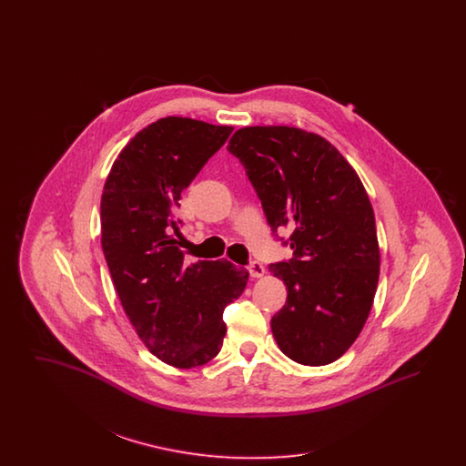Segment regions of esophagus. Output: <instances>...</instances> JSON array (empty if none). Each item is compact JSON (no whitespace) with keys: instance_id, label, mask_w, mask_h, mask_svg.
<instances>
[{"instance_id":"34e87169","label":"esophagus","mask_w":466,"mask_h":466,"mask_svg":"<svg viewBox=\"0 0 466 466\" xmlns=\"http://www.w3.org/2000/svg\"><path fill=\"white\" fill-rule=\"evenodd\" d=\"M248 270H249L251 278H262L266 274V267L262 266L260 262H251L248 266Z\"/></svg>"}]
</instances>
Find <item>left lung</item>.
I'll list each match as a JSON object with an SVG mask.
<instances>
[{"mask_svg": "<svg viewBox=\"0 0 466 466\" xmlns=\"http://www.w3.org/2000/svg\"><path fill=\"white\" fill-rule=\"evenodd\" d=\"M227 150L241 160L272 232L291 230L293 258L268 267L289 289L272 335L293 361L329 365L351 348L376 295L380 253L369 194L319 134L249 126Z\"/></svg>", "mask_w": 466, "mask_h": 466, "instance_id": "left-lung-1", "label": "left lung"}]
</instances>
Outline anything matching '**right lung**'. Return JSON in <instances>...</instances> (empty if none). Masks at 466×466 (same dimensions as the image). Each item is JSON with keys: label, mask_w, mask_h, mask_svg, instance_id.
Segmentation results:
<instances>
[{"label": "right lung", "mask_w": 466, "mask_h": 466, "mask_svg": "<svg viewBox=\"0 0 466 466\" xmlns=\"http://www.w3.org/2000/svg\"><path fill=\"white\" fill-rule=\"evenodd\" d=\"M232 131L187 116L158 118L115 158L101 196V246L122 308L150 353L177 369L220 353L223 310L249 276L228 260L185 266L177 246L181 192Z\"/></svg>", "instance_id": "1"}]
</instances>
